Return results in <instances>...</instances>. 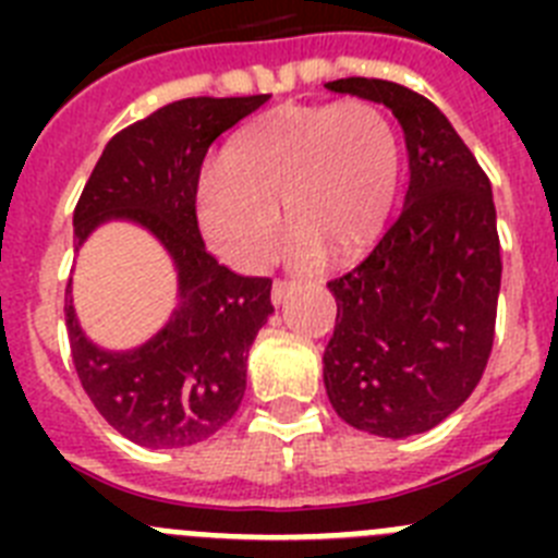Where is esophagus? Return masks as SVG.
Masks as SVG:
<instances>
[{
	"label": "esophagus",
	"instance_id": "34e87169",
	"mask_svg": "<svg viewBox=\"0 0 558 558\" xmlns=\"http://www.w3.org/2000/svg\"><path fill=\"white\" fill-rule=\"evenodd\" d=\"M295 288H299V282H293V279H276L274 290H270V302L279 307V304H284V299H288Z\"/></svg>",
	"mask_w": 558,
	"mask_h": 558
}]
</instances>
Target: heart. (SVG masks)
Instances as JSON below:
<instances>
[{"label":"heart","instance_id":"heart-1","mask_svg":"<svg viewBox=\"0 0 558 558\" xmlns=\"http://www.w3.org/2000/svg\"><path fill=\"white\" fill-rule=\"evenodd\" d=\"M402 147L374 102L270 108L251 122L226 165L201 179L198 215L209 243L240 268L279 245L282 206L295 226L290 254L354 256L374 243L399 192Z\"/></svg>","mask_w":558,"mask_h":558}]
</instances>
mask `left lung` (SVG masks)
<instances>
[{"mask_svg": "<svg viewBox=\"0 0 558 558\" xmlns=\"http://www.w3.org/2000/svg\"><path fill=\"white\" fill-rule=\"evenodd\" d=\"M324 86L391 108L411 167L397 223L327 284L338 318L324 386L347 425L416 436L466 402L495 343L502 263L492 184L427 97L374 77Z\"/></svg>", "mask_w": 558, "mask_h": 558, "instance_id": "left-lung-1", "label": "left lung"}]
</instances>
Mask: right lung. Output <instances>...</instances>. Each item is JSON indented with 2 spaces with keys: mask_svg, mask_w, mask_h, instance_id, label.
<instances>
[{
  "mask_svg": "<svg viewBox=\"0 0 558 558\" xmlns=\"http://www.w3.org/2000/svg\"><path fill=\"white\" fill-rule=\"evenodd\" d=\"M268 102L186 97L120 131L102 150L75 206V248L111 220L159 240L179 276L170 322L142 347L111 352L88 340L66 290V329L83 391L113 430L147 450L198 445L236 413L256 332L274 313L270 279L240 276L206 251L195 195L220 133Z\"/></svg>",
  "mask_w": 558,
  "mask_h": 558,
  "instance_id": "1",
  "label": "right lung"
}]
</instances>
